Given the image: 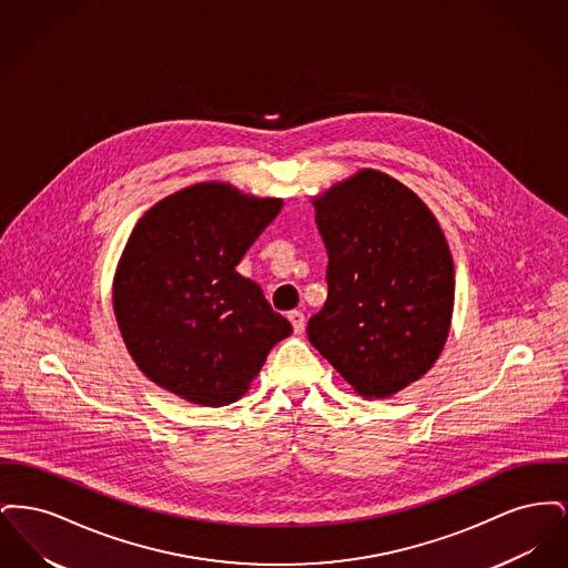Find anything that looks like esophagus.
<instances>
[{
  "label": "esophagus",
  "mask_w": 568,
  "mask_h": 568,
  "mask_svg": "<svg viewBox=\"0 0 568 568\" xmlns=\"http://www.w3.org/2000/svg\"><path fill=\"white\" fill-rule=\"evenodd\" d=\"M290 322L294 325V332H296V334L304 332V313H302V311H292V313H290Z\"/></svg>",
  "instance_id": "1"
}]
</instances>
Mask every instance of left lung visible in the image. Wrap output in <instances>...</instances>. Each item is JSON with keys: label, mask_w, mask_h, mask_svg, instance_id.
I'll use <instances>...</instances> for the list:
<instances>
[{"label": "left lung", "mask_w": 568, "mask_h": 568, "mask_svg": "<svg viewBox=\"0 0 568 568\" xmlns=\"http://www.w3.org/2000/svg\"><path fill=\"white\" fill-rule=\"evenodd\" d=\"M313 206L327 300L308 320V341L359 396H394L433 368L449 336V244L417 193L371 168Z\"/></svg>", "instance_id": "obj_1"}]
</instances>
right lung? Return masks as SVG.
Here are the masks:
<instances>
[{"instance_id":"add662e5","label":"right lung","mask_w":568,"mask_h":568,"mask_svg":"<svg viewBox=\"0 0 568 568\" xmlns=\"http://www.w3.org/2000/svg\"><path fill=\"white\" fill-rule=\"evenodd\" d=\"M283 206L227 183L176 191L135 223L112 283V306L138 368L193 405L243 398L292 324L236 272Z\"/></svg>"}]
</instances>
